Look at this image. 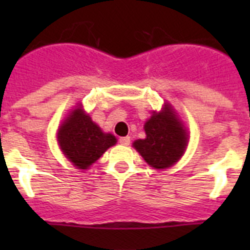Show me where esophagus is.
<instances>
[{
	"instance_id": "1",
	"label": "esophagus",
	"mask_w": 250,
	"mask_h": 250,
	"mask_svg": "<svg viewBox=\"0 0 250 250\" xmlns=\"http://www.w3.org/2000/svg\"><path fill=\"white\" fill-rule=\"evenodd\" d=\"M120 144L121 145H129L130 144V136H124V138H120Z\"/></svg>"
}]
</instances>
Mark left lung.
I'll list each match as a JSON object with an SVG mask.
<instances>
[{
  "mask_svg": "<svg viewBox=\"0 0 250 250\" xmlns=\"http://www.w3.org/2000/svg\"><path fill=\"white\" fill-rule=\"evenodd\" d=\"M144 127L146 138L134 143L144 160L155 169H167L175 164L184 154L188 135L169 106L152 114Z\"/></svg>",
  "mask_w": 250,
  "mask_h": 250,
  "instance_id": "obj_1",
  "label": "left lung"
}]
</instances>
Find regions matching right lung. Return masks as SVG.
I'll return each instance as SVG.
<instances>
[{
	"instance_id": "1",
	"label": "right lung",
	"mask_w": 250,
	"mask_h": 250,
	"mask_svg": "<svg viewBox=\"0 0 250 250\" xmlns=\"http://www.w3.org/2000/svg\"><path fill=\"white\" fill-rule=\"evenodd\" d=\"M59 144L68 160L79 169H87L110 146L116 144L81 109H76L59 130Z\"/></svg>"
}]
</instances>
